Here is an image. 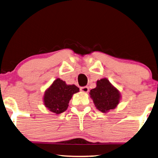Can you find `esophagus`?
<instances>
[{
  "instance_id": "obj_1",
  "label": "esophagus",
  "mask_w": 158,
  "mask_h": 158,
  "mask_svg": "<svg viewBox=\"0 0 158 158\" xmlns=\"http://www.w3.org/2000/svg\"><path fill=\"white\" fill-rule=\"evenodd\" d=\"M81 91L82 92H84V93H87V92H89V87H87V86L82 87H81Z\"/></svg>"
}]
</instances>
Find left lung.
Returning a JSON list of instances; mask_svg holds the SVG:
<instances>
[{"instance_id":"left-lung-1","label":"left lung","mask_w":158,"mask_h":158,"mask_svg":"<svg viewBox=\"0 0 158 158\" xmlns=\"http://www.w3.org/2000/svg\"><path fill=\"white\" fill-rule=\"evenodd\" d=\"M89 95L96 108L103 113L116 108L121 98L119 91L106 77L97 81L96 88L90 90Z\"/></svg>"}]
</instances>
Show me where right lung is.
<instances>
[{"label": "right lung", "instance_id": "add662e5", "mask_svg": "<svg viewBox=\"0 0 158 158\" xmlns=\"http://www.w3.org/2000/svg\"><path fill=\"white\" fill-rule=\"evenodd\" d=\"M78 92L79 88L75 85H66L65 81L57 78L44 92V104L49 111L61 114L68 108L72 96Z\"/></svg>", "mask_w": 158, "mask_h": 158}]
</instances>
